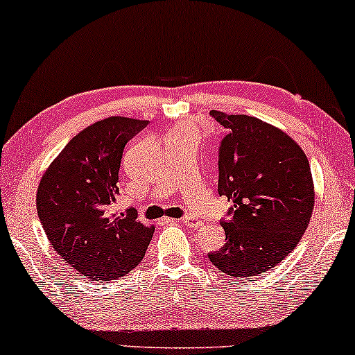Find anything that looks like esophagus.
<instances>
[{
	"instance_id": "esophagus-1",
	"label": "esophagus",
	"mask_w": 355,
	"mask_h": 355,
	"mask_svg": "<svg viewBox=\"0 0 355 355\" xmlns=\"http://www.w3.org/2000/svg\"><path fill=\"white\" fill-rule=\"evenodd\" d=\"M180 221L185 224V226L193 227V230H198V227L203 226V223H201L198 218H193V216H183Z\"/></svg>"
}]
</instances>
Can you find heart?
I'll use <instances>...</instances> for the list:
<instances>
[{
	"label": "heart",
	"mask_w": 355,
	"mask_h": 355,
	"mask_svg": "<svg viewBox=\"0 0 355 355\" xmlns=\"http://www.w3.org/2000/svg\"><path fill=\"white\" fill-rule=\"evenodd\" d=\"M196 134H198V129L195 124L182 123L173 128L165 139H196Z\"/></svg>",
	"instance_id": "1"
}]
</instances>
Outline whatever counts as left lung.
<instances>
[{"label": "left lung", "instance_id": "obj_1", "mask_svg": "<svg viewBox=\"0 0 355 355\" xmlns=\"http://www.w3.org/2000/svg\"><path fill=\"white\" fill-rule=\"evenodd\" d=\"M227 129L219 146L218 193L232 201L226 244L208 254L218 270L252 277L297 248L315 208L309 162L288 134L245 114L209 111Z\"/></svg>", "mask_w": 355, "mask_h": 355}]
</instances>
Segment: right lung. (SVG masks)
<instances>
[{"label":"right lung","instance_id":"add662e5","mask_svg":"<svg viewBox=\"0 0 355 355\" xmlns=\"http://www.w3.org/2000/svg\"><path fill=\"white\" fill-rule=\"evenodd\" d=\"M149 121L111 116L88 125L40 178L35 206L47 239L88 280L124 277L144 259L154 226L116 209L124 147Z\"/></svg>","mask_w":355,"mask_h":355}]
</instances>
